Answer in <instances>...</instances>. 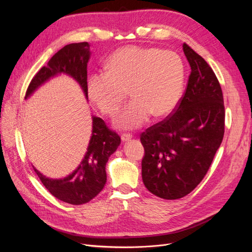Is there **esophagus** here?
Wrapping results in <instances>:
<instances>
[{
    "mask_svg": "<svg viewBox=\"0 0 252 252\" xmlns=\"http://www.w3.org/2000/svg\"><path fill=\"white\" fill-rule=\"evenodd\" d=\"M130 139H131V135H128V134L122 135V141L123 142H128Z\"/></svg>",
    "mask_w": 252,
    "mask_h": 252,
    "instance_id": "esophagus-1",
    "label": "esophagus"
}]
</instances>
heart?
I'll list each match as a JSON object with an SVG mask.
<instances>
[{"label": "heart", "mask_w": 252, "mask_h": 252, "mask_svg": "<svg viewBox=\"0 0 252 252\" xmlns=\"http://www.w3.org/2000/svg\"><path fill=\"white\" fill-rule=\"evenodd\" d=\"M107 68L91 74L88 92L103 114L114 116L129 91L133 101L114 119L118 129H137L153 114L164 117L175 110L181 100L185 72L175 52L125 47L109 57Z\"/></svg>", "instance_id": "1"}]
</instances>
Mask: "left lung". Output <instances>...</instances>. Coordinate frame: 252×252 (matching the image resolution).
Here are the masks:
<instances>
[{
    "label": "left lung",
    "mask_w": 252,
    "mask_h": 252,
    "mask_svg": "<svg viewBox=\"0 0 252 252\" xmlns=\"http://www.w3.org/2000/svg\"><path fill=\"white\" fill-rule=\"evenodd\" d=\"M188 86L175 113L141 136L145 154L143 183L163 199L193 191L214 160L224 133V107L218 78L207 62L188 45Z\"/></svg>",
    "instance_id": "obj_1"
}]
</instances>
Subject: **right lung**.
<instances>
[{
    "mask_svg": "<svg viewBox=\"0 0 252 252\" xmlns=\"http://www.w3.org/2000/svg\"><path fill=\"white\" fill-rule=\"evenodd\" d=\"M90 44L74 43L59 50L48 64L33 76L26 91L28 100L33 93L50 79L58 75H68L79 85L88 101V72L87 66L91 58ZM121 145V138L106 126L103 119L92 115V135L87 152L82 162L62 179H50L44 176L32 165L35 174L48 191L59 200L81 205L96 197L104 188L106 180L105 166L108 158Z\"/></svg>",
    "mask_w": 252,
    "mask_h": 252,
    "instance_id": "obj_1",
    "label": "right lung"
}]
</instances>
